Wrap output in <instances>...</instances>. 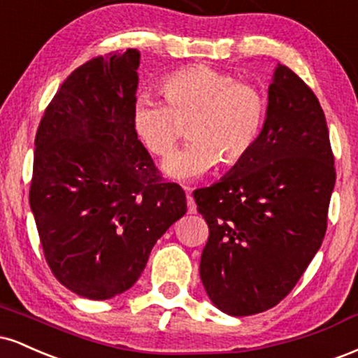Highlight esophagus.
Masks as SVG:
<instances>
[{"instance_id": "34e87169", "label": "esophagus", "mask_w": 358, "mask_h": 358, "mask_svg": "<svg viewBox=\"0 0 358 358\" xmlns=\"http://www.w3.org/2000/svg\"><path fill=\"white\" fill-rule=\"evenodd\" d=\"M185 192H187V207H188V213H195L196 212V203L193 200L192 195V188L190 187H183Z\"/></svg>"}]
</instances>
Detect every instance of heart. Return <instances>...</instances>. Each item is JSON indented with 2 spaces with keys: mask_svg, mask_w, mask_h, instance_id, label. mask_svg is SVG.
Wrapping results in <instances>:
<instances>
[{
  "mask_svg": "<svg viewBox=\"0 0 358 358\" xmlns=\"http://www.w3.org/2000/svg\"><path fill=\"white\" fill-rule=\"evenodd\" d=\"M165 104L138 97L131 124L141 145L156 158H168L188 127L192 139L165 163L178 180L202 176L215 166L241 165L257 145L268 119V97L252 82L208 65H190L163 77Z\"/></svg>",
  "mask_w": 358,
  "mask_h": 358,
  "instance_id": "1",
  "label": "heart"
}]
</instances>
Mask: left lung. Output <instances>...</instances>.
<instances>
[{"label": "left lung", "mask_w": 358, "mask_h": 358, "mask_svg": "<svg viewBox=\"0 0 358 358\" xmlns=\"http://www.w3.org/2000/svg\"><path fill=\"white\" fill-rule=\"evenodd\" d=\"M334 159L313 90L278 65L257 145L231 175L193 192L208 225L200 279L219 310L262 313L296 286L327 232Z\"/></svg>", "instance_id": "obj_1"}]
</instances>
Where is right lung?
Masks as SVG:
<instances>
[{
	"instance_id": "right-lung-1",
	"label": "right lung",
	"mask_w": 358,
	"mask_h": 358,
	"mask_svg": "<svg viewBox=\"0 0 358 358\" xmlns=\"http://www.w3.org/2000/svg\"><path fill=\"white\" fill-rule=\"evenodd\" d=\"M139 52L97 55L65 79L35 136L30 207L53 276L87 299L129 289L187 212L136 138Z\"/></svg>"
}]
</instances>
